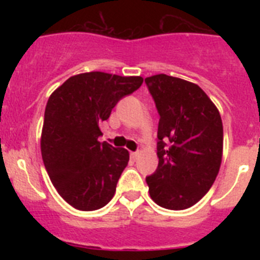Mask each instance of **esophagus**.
I'll use <instances>...</instances> for the list:
<instances>
[{"instance_id":"esophagus-1","label":"esophagus","mask_w":260,"mask_h":260,"mask_svg":"<svg viewBox=\"0 0 260 260\" xmlns=\"http://www.w3.org/2000/svg\"><path fill=\"white\" fill-rule=\"evenodd\" d=\"M130 157H132L133 160H137V158L139 157V152H130Z\"/></svg>"}]
</instances>
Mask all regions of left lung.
I'll list each match as a JSON object with an SVG mask.
<instances>
[{"label": "left lung", "mask_w": 260, "mask_h": 260, "mask_svg": "<svg viewBox=\"0 0 260 260\" xmlns=\"http://www.w3.org/2000/svg\"><path fill=\"white\" fill-rule=\"evenodd\" d=\"M160 116L158 165L146 177L151 198L168 210H185L201 201L219 173L222 122L199 86L165 74L144 79Z\"/></svg>", "instance_id": "obj_1"}]
</instances>
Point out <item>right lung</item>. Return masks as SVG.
I'll return each instance as SVG.
<instances>
[{
  "label": "right lung",
  "instance_id": "1",
  "mask_svg": "<svg viewBox=\"0 0 260 260\" xmlns=\"http://www.w3.org/2000/svg\"><path fill=\"white\" fill-rule=\"evenodd\" d=\"M142 77L92 71L69 78L50 95L41 134V155L58 194L80 211H95L113 198L128 162L125 148L100 143L99 125Z\"/></svg>",
  "mask_w": 260,
  "mask_h": 260
}]
</instances>
